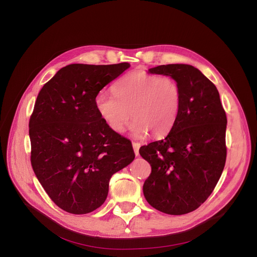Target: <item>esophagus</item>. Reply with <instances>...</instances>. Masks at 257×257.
I'll list each match as a JSON object with an SVG mask.
<instances>
[{
    "label": "esophagus",
    "mask_w": 257,
    "mask_h": 257,
    "mask_svg": "<svg viewBox=\"0 0 257 257\" xmlns=\"http://www.w3.org/2000/svg\"><path fill=\"white\" fill-rule=\"evenodd\" d=\"M132 145H133V149H134L135 154L139 155V148H141V144L136 143V142H133V143H132Z\"/></svg>",
    "instance_id": "1"
}]
</instances>
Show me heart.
<instances>
[{
  "label": "heart",
  "instance_id": "heart-1",
  "mask_svg": "<svg viewBox=\"0 0 257 257\" xmlns=\"http://www.w3.org/2000/svg\"><path fill=\"white\" fill-rule=\"evenodd\" d=\"M112 91L114 95L98 93L94 104L99 118L114 133H122L131 116L135 118L131 130L136 136L148 132L162 136L173 127L180 109L181 91L172 77L131 72L114 83Z\"/></svg>",
  "mask_w": 257,
  "mask_h": 257
}]
</instances>
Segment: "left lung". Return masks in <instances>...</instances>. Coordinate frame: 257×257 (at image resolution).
I'll use <instances>...</instances> for the list:
<instances>
[{
	"label": "left lung",
	"mask_w": 257,
	"mask_h": 257,
	"mask_svg": "<svg viewBox=\"0 0 257 257\" xmlns=\"http://www.w3.org/2000/svg\"><path fill=\"white\" fill-rule=\"evenodd\" d=\"M149 72L175 79L181 104L168 135L139 149L151 166L144 195L159 211L185 214L205 203L222 175L226 113L216 87L196 67L167 64Z\"/></svg>",
	"instance_id": "obj_1"
}]
</instances>
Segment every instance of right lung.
I'll return each mask as SVG.
<instances>
[{"instance_id": "right-lung-1", "label": "right lung", "mask_w": 257, "mask_h": 257, "mask_svg": "<svg viewBox=\"0 0 257 257\" xmlns=\"http://www.w3.org/2000/svg\"><path fill=\"white\" fill-rule=\"evenodd\" d=\"M130 64H69L40 91L29 122L31 164L51 200L64 211L85 214L102 206L113 174L135 153L96 112L94 100Z\"/></svg>"}]
</instances>
